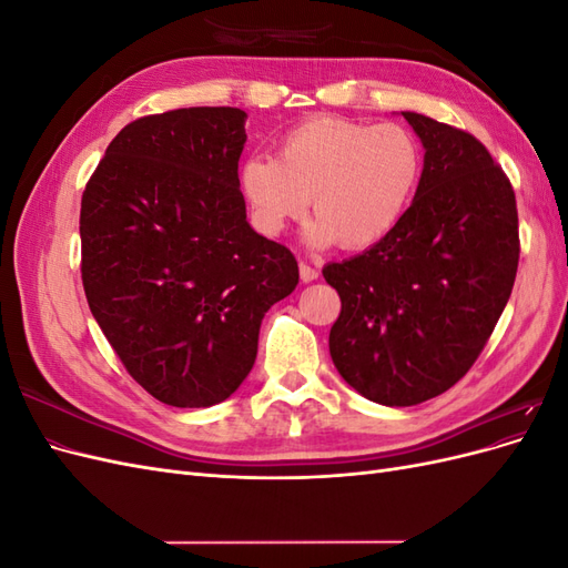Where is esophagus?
<instances>
[{
    "label": "esophagus",
    "instance_id": "esophagus-1",
    "mask_svg": "<svg viewBox=\"0 0 568 568\" xmlns=\"http://www.w3.org/2000/svg\"><path fill=\"white\" fill-rule=\"evenodd\" d=\"M298 272H301V280L307 284V282H315L317 280V270L313 267V265H307V263H301L298 265Z\"/></svg>",
    "mask_w": 568,
    "mask_h": 568
}]
</instances>
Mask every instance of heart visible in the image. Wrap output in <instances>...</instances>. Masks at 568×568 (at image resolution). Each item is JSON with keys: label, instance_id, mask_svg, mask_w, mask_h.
<instances>
[{"label": "heart", "instance_id": "heart-1", "mask_svg": "<svg viewBox=\"0 0 568 568\" xmlns=\"http://www.w3.org/2000/svg\"><path fill=\"white\" fill-rule=\"evenodd\" d=\"M422 175L424 149L409 128L315 115L282 136L277 161L248 159L242 189L267 234L301 220L313 199V244L367 251L400 225Z\"/></svg>", "mask_w": 568, "mask_h": 568}]
</instances>
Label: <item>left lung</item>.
<instances>
[{"mask_svg":"<svg viewBox=\"0 0 568 568\" xmlns=\"http://www.w3.org/2000/svg\"><path fill=\"white\" fill-rule=\"evenodd\" d=\"M426 149L424 175L384 242L322 274L341 296L329 353L338 374L388 407L445 393L471 369L519 267L517 199L474 134L403 113Z\"/></svg>","mask_w":568,"mask_h":568,"instance_id":"1","label":"left lung"}]
</instances>
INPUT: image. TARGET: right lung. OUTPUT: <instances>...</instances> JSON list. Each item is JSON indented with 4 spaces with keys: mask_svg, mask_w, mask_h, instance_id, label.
<instances>
[{
    "mask_svg": "<svg viewBox=\"0 0 568 568\" xmlns=\"http://www.w3.org/2000/svg\"><path fill=\"white\" fill-rule=\"evenodd\" d=\"M244 120L232 106L136 118L82 192L90 311L132 379L173 407L227 400L265 313L298 284L294 253L246 222Z\"/></svg>",
    "mask_w": 568,
    "mask_h": 568,
    "instance_id": "right-lung-1",
    "label": "right lung"
}]
</instances>
